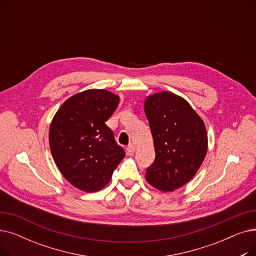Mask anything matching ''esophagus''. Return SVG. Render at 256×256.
Returning <instances> with one entry per match:
<instances>
[{"mask_svg":"<svg viewBox=\"0 0 256 256\" xmlns=\"http://www.w3.org/2000/svg\"><path fill=\"white\" fill-rule=\"evenodd\" d=\"M126 152H128V156L134 154V152H135V146H134L132 144H130V145L126 147Z\"/></svg>","mask_w":256,"mask_h":256,"instance_id":"1","label":"esophagus"}]
</instances>
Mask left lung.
<instances>
[{"label": "left lung", "mask_w": 256, "mask_h": 256, "mask_svg": "<svg viewBox=\"0 0 256 256\" xmlns=\"http://www.w3.org/2000/svg\"><path fill=\"white\" fill-rule=\"evenodd\" d=\"M144 110L156 152L146 180L160 191H173L189 182L204 162L208 152L204 124L189 102L167 91L147 98Z\"/></svg>", "instance_id": "1"}]
</instances>
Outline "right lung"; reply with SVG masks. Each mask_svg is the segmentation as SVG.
I'll return each mask as SVG.
<instances>
[{"label": "right lung", "mask_w": 256, "mask_h": 256, "mask_svg": "<svg viewBox=\"0 0 256 256\" xmlns=\"http://www.w3.org/2000/svg\"><path fill=\"white\" fill-rule=\"evenodd\" d=\"M118 102L119 98L106 90H86L67 100L52 121V158L63 176L80 190L102 189L126 156L106 124Z\"/></svg>", "instance_id": "add662e5"}]
</instances>
